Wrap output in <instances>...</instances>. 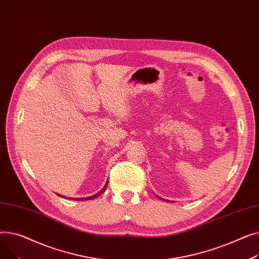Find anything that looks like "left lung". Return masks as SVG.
Segmentation results:
<instances>
[{
    "instance_id": "8db88e82",
    "label": "left lung",
    "mask_w": 259,
    "mask_h": 259,
    "mask_svg": "<svg viewBox=\"0 0 259 259\" xmlns=\"http://www.w3.org/2000/svg\"><path fill=\"white\" fill-rule=\"evenodd\" d=\"M161 200H162V201H165V200H164V199H161ZM166 202H168V201H166Z\"/></svg>"
}]
</instances>
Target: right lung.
I'll list each match as a JSON object with an SVG mask.
<instances>
[{"label": "right lung", "instance_id": "obj_1", "mask_svg": "<svg viewBox=\"0 0 259 259\" xmlns=\"http://www.w3.org/2000/svg\"><path fill=\"white\" fill-rule=\"evenodd\" d=\"M106 187H108V182H106V183H105L104 187H103L99 192H97L96 194H94V195H92V196H88V197H81V199H76V201H77V200H80V201H89V200H93V199H95V197L99 196L102 192H104V191H105V189H106ZM60 196H62V195H60ZM64 197H66V196H64Z\"/></svg>", "mask_w": 259, "mask_h": 259}]
</instances>
